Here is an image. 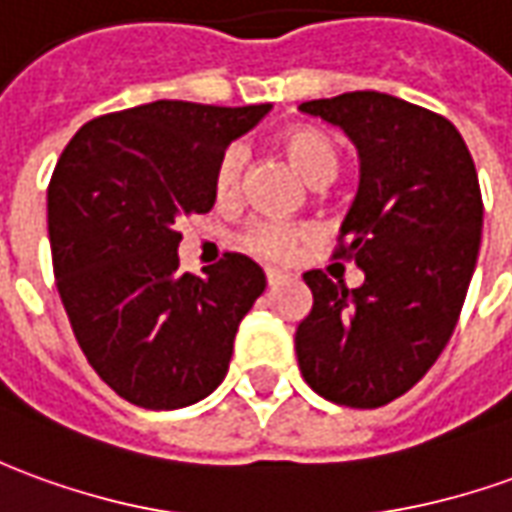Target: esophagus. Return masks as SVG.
Instances as JSON below:
<instances>
[{"instance_id":"34e87169","label":"esophagus","mask_w":512,"mask_h":512,"mask_svg":"<svg viewBox=\"0 0 512 512\" xmlns=\"http://www.w3.org/2000/svg\"><path fill=\"white\" fill-rule=\"evenodd\" d=\"M266 280H268V288H280V285H285V282H291V274L277 271V268H268Z\"/></svg>"}]
</instances>
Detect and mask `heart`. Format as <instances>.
Masks as SVG:
<instances>
[{
    "label": "heart",
    "instance_id": "heart-1",
    "mask_svg": "<svg viewBox=\"0 0 512 512\" xmlns=\"http://www.w3.org/2000/svg\"><path fill=\"white\" fill-rule=\"evenodd\" d=\"M282 149L313 188L316 185H330L338 177L341 155H338V146L327 132L316 130V127L288 130L282 135ZM241 171H244V149L241 146L224 149V155L219 157L216 171H213V188H216L219 199H232L238 194ZM305 238V227H291V224H280V221H255L252 227L244 230L241 244L252 255L266 257V260H280V257L291 255Z\"/></svg>",
    "mask_w": 512,
    "mask_h": 512
}]
</instances>
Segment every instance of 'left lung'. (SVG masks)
I'll return each instance as SVG.
<instances>
[{
	"mask_svg": "<svg viewBox=\"0 0 512 512\" xmlns=\"http://www.w3.org/2000/svg\"><path fill=\"white\" fill-rule=\"evenodd\" d=\"M302 113L346 132L360 185L341 238L363 271L343 288L305 271L313 307L296 327L305 382L346 407H382L416 385L455 332L482 238L474 160L452 121L380 91L313 99Z\"/></svg>",
	"mask_w": 512,
	"mask_h": 512,
	"instance_id": "8db88e82",
	"label": "left lung"
}]
</instances>
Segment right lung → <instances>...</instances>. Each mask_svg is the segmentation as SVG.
Returning a JSON list of instances; mask_svg holds the SVG:
<instances>
[{
    "label": "right lung",
    "mask_w": 512,
    "mask_h": 512,
    "mask_svg": "<svg viewBox=\"0 0 512 512\" xmlns=\"http://www.w3.org/2000/svg\"><path fill=\"white\" fill-rule=\"evenodd\" d=\"M268 110L157 99L88 121L57 160V291L88 363L132 405L188 407L227 377L266 274L246 255L182 274L177 219L213 207L219 157Z\"/></svg>",
    "instance_id": "add662e5"
}]
</instances>
